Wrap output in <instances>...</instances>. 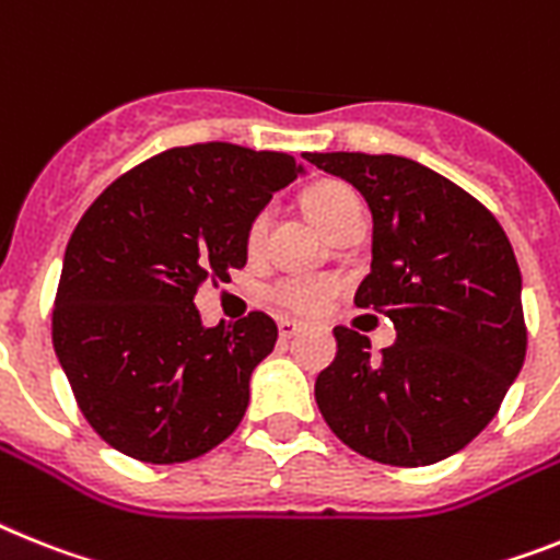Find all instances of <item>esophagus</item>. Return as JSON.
<instances>
[{
    "label": "esophagus",
    "mask_w": 560,
    "mask_h": 560,
    "mask_svg": "<svg viewBox=\"0 0 560 560\" xmlns=\"http://www.w3.org/2000/svg\"><path fill=\"white\" fill-rule=\"evenodd\" d=\"M299 330H302V324L299 322H293V318H279V336L281 338H293Z\"/></svg>",
    "instance_id": "1"
}]
</instances>
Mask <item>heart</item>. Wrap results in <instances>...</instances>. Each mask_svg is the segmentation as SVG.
I'll return each instance as SVG.
<instances>
[{
    "label": "heart",
    "mask_w": 560,
    "mask_h": 560,
    "mask_svg": "<svg viewBox=\"0 0 560 560\" xmlns=\"http://www.w3.org/2000/svg\"><path fill=\"white\" fill-rule=\"evenodd\" d=\"M302 208L307 210L310 219L327 236H332L350 215L361 213L359 196L345 182H318V185H313L310 190H304ZM267 224H270V213L267 210L253 215L250 228H247V250H258L261 247ZM332 293H336V281L327 279V276H284V279H279L270 288L272 302L281 304L284 310H293V313H302V316L318 313L324 304L330 302Z\"/></svg>",
    "instance_id": "1"
}]
</instances>
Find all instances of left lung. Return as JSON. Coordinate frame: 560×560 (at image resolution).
<instances>
[{"label": "left lung", "instance_id": "left-lung-1", "mask_svg": "<svg viewBox=\"0 0 560 560\" xmlns=\"http://www.w3.org/2000/svg\"><path fill=\"white\" fill-rule=\"evenodd\" d=\"M373 213V265L355 307L396 324V345L336 327L338 352L316 404L347 447L393 467L458 453L495 418L527 355L521 270L495 215L424 164L370 153H310Z\"/></svg>", "mask_w": 560, "mask_h": 560}]
</instances>
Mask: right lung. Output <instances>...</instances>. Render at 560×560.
Instances as JSON below:
<instances>
[{"label":"right lung","mask_w":560,"mask_h":560,"mask_svg":"<svg viewBox=\"0 0 560 560\" xmlns=\"http://www.w3.org/2000/svg\"><path fill=\"white\" fill-rule=\"evenodd\" d=\"M304 173L228 142L164 150L84 210L56 290L54 350L88 424L144 464L199 458L236 430L276 347L265 313L205 327L192 295L247 265V228Z\"/></svg>","instance_id":"right-lung-1"}]
</instances>
